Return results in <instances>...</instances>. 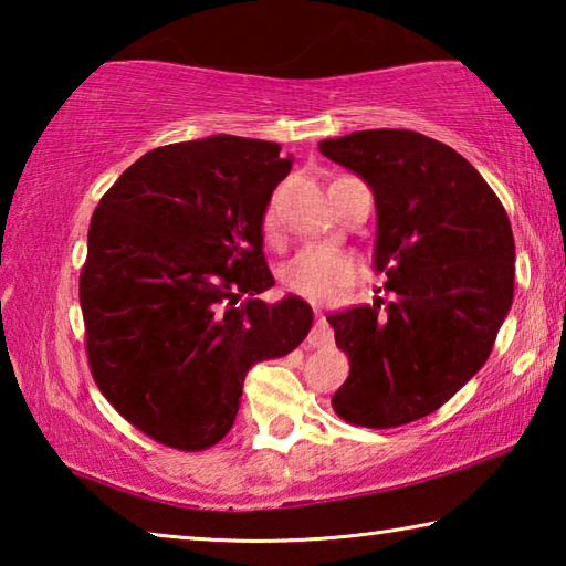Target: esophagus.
I'll return each instance as SVG.
<instances>
[{
	"label": "esophagus",
	"mask_w": 566,
	"mask_h": 566,
	"mask_svg": "<svg viewBox=\"0 0 566 566\" xmlns=\"http://www.w3.org/2000/svg\"><path fill=\"white\" fill-rule=\"evenodd\" d=\"M306 342H310V347H329V344L334 342V332L324 314H319L317 322H314V327L310 332V337H306Z\"/></svg>",
	"instance_id": "obj_1"
}]
</instances>
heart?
I'll use <instances>...</instances> for the list:
<instances>
[{"mask_svg": "<svg viewBox=\"0 0 566 566\" xmlns=\"http://www.w3.org/2000/svg\"><path fill=\"white\" fill-rule=\"evenodd\" d=\"M264 234H276V207L270 205L264 212ZM357 276V262L347 252L327 244H306L290 262L282 266V282L294 294L314 302H332Z\"/></svg>", "mask_w": 566, "mask_h": 566, "instance_id": "obj_1", "label": "heart"}]
</instances>
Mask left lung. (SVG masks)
Segmentation results:
<instances>
[{
  "label": "left lung",
  "mask_w": 566,
  "mask_h": 566,
  "mask_svg": "<svg viewBox=\"0 0 566 566\" xmlns=\"http://www.w3.org/2000/svg\"><path fill=\"white\" fill-rule=\"evenodd\" d=\"M319 151L375 195L371 266L389 292V302L327 317L349 354L332 407L352 424H407L452 399L490 357L514 296L510 217L459 151L419 132H352Z\"/></svg>",
  "instance_id": "obj_1"
}]
</instances>
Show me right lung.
Listing matches in <instances>:
<instances>
[{"label": "right lung", "instance_id": "add662e5", "mask_svg": "<svg viewBox=\"0 0 566 566\" xmlns=\"http://www.w3.org/2000/svg\"><path fill=\"white\" fill-rule=\"evenodd\" d=\"M276 142L212 134L147 151L94 209L80 302L92 377L157 442L199 452L232 429L247 371L310 334L266 304L264 212L290 175Z\"/></svg>", "mask_w": 566, "mask_h": 566}]
</instances>
